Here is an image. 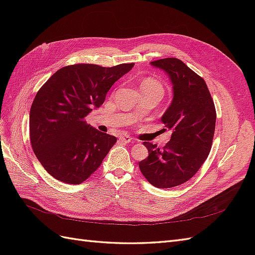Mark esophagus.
<instances>
[{
  "mask_svg": "<svg viewBox=\"0 0 255 255\" xmlns=\"http://www.w3.org/2000/svg\"><path fill=\"white\" fill-rule=\"evenodd\" d=\"M119 140H120L121 142L128 143V142L132 141V138H130L128 135H122V136L119 137Z\"/></svg>",
  "mask_w": 255,
  "mask_h": 255,
  "instance_id": "esophagus-1",
  "label": "esophagus"
}]
</instances>
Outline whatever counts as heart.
Listing matches in <instances>:
<instances>
[{
	"label": "heart",
	"instance_id": "heart-1",
	"mask_svg": "<svg viewBox=\"0 0 255 255\" xmlns=\"http://www.w3.org/2000/svg\"><path fill=\"white\" fill-rule=\"evenodd\" d=\"M142 87H157V88L163 89V88H161V86H160V84L157 81L153 80V79H145V80H143L141 82V84H140V88H142Z\"/></svg>",
	"mask_w": 255,
	"mask_h": 255
}]
</instances>
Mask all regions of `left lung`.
<instances>
[{
    "label": "left lung",
    "instance_id": "obj_1",
    "mask_svg": "<svg viewBox=\"0 0 255 255\" xmlns=\"http://www.w3.org/2000/svg\"><path fill=\"white\" fill-rule=\"evenodd\" d=\"M150 64L166 72L172 84V102L161 116V122L172 134L163 149L143 142L149 156L138 164L153 186L171 188L187 182L207 158L216 110L205 81L182 60L168 57Z\"/></svg>",
    "mask_w": 255,
    "mask_h": 255
}]
</instances>
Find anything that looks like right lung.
<instances>
[{"label": "right lung", "instance_id": "right-lung-1", "mask_svg": "<svg viewBox=\"0 0 255 255\" xmlns=\"http://www.w3.org/2000/svg\"><path fill=\"white\" fill-rule=\"evenodd\" d=\"M133 67L67 66L37 92L29 112L30 143L38 160L56 180L79 185L102 164L117 138L87 125L85 117L104 103L115 82Z\"/></svg>", "mask_w": 255, "mask_h": 255}]
</instances>
